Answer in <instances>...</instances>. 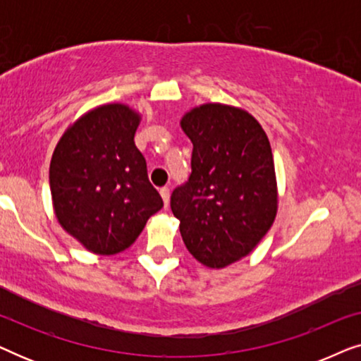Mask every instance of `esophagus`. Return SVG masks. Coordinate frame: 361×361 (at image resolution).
I'll use <instances>...</instances> for the list:
<instances>
[{"instance_id": "1", "label": "esophagus", "mask_w": 361, "mask_h": 361, "mask_svg": "<svg viewBox=\"0 0 361 361\" xmlns=\"http://www.w3.org/2000/svg\"><path fill=\"white\" fill-rule=\"evenodd\" d=\"M161 197H162V200H164V205L167 207L169 205V197H171V194H169V187H161Z\"/></svg>"}]
</instances>
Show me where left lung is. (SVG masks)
<instances>
[{"label":"left lung","mask_w":361,"mask_h":361,"mask_svg":"<svg viewBox=\"0 0 361 361\" xmlns=\"http://www.w3.org/2000/svg\"><path fill=\"white\" fill-rule=\"evenodd\" d=\"M192 172L171 209L197 261L225 268L253 251L278 212L274 161L258 121L241 108L207 103L185 113Z\"/></svg>","instance_id":"8db88e82"}]
</instances>
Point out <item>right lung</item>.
I'll use <instances>...</instances> for the list:
<instances>
[{
  "label": "right lung",
  "mask_w": 361,
  "mask_h": 361,
  "mask_svg": "<svg viewBox=\"0 0 361 361\" xmlns=\"http://www.w3.org/2000/svg\"><path fill=\"white\" fill-rule=\"evenodd\" d=\"M137 125L130 106L102 105L78 118L52 154L49 182L59 224L97 255L131 246L164 205L135 145Z\"/></svg>",
  "instance_id": "add662e5"
}]
</instances>
